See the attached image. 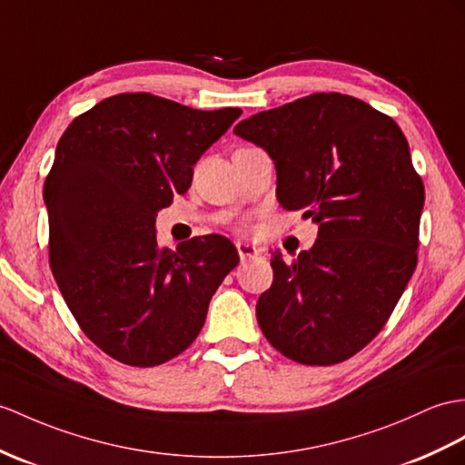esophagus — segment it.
Masks as SVG:
<instances>
[{
    "label": "esophagus",
    "instance_id": "esophagus-1",
    "mask_svg": "<svg viewBox=\"0 0 465 465\" xmlns=\"http://www.w3.org/2000/svg\"><path fill=\"white\" fill-rule=\"evenodd\" d=\"M236 251H239L241 262H246V260H252L260 254V251L256 246H252L251 242H236Z\"/></svg>",
    "mask_w": 465,
    "mask_h": 465
}]
</instances>
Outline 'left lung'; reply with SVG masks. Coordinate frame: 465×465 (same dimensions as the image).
Wrapping results in <instances>:
<instances>
[{
	"label": "left lung",
	"mask_w": 465,
	"mask_h": 465,
	"mask_svg": "<svg viewBox=\"0 0 465 465\" xmlns=\"http://www.w3.org/2000/svg\"><path fill=\"white\" fill-rule=\"evenodd\" d=\"M234 134L272 157L280 205L320 226L292 262L272 254L260 330L296 363H341L382 330L416 268L424 185L409 142L392 118L339 93L258 112Z\"/></svg>",
	"instance_id": "8db88e82"
}]
</instances>
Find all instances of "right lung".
Returning a JSON list of instances; mask_svg holds the SVG:
<instances>
[{"label": "right lung", "instance_id": "obj_1", "mask_svg": "<svg viewBox=\"0 0 465 465\" xmlns=\"http://www.w3.org/2000/svg\"><path fill=\"white\" fill-rule=\"evenodd\" d=\"M241 114L126 93L74 118L56 143L43 187L53 276L86 337L120 363L155 367L185 351L239 264L219 234L160 248L155 217Z\"/></svg>", "mask_w": 465, "mask_h": 465}]
</instances>
